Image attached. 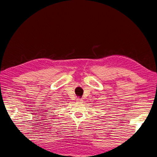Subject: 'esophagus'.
Listing matches in <instances>:
<instances>
[{
	"mask_svg": "<svg viewBox=\"0 0 157 157\" xmlns=\"http://www.w3.org/2000/svg\"><path fill=\"white\" fill-rule=\"evenodd\" d=\"M76 100L79 103H83V100L82 99V98H78V99H76Z\"/></svg>",
	"mask_w": 157,
	"mask_h": 157,
	"instance_id": "esophagus-1",
	"label": "esophagus"
}]
</instances>
